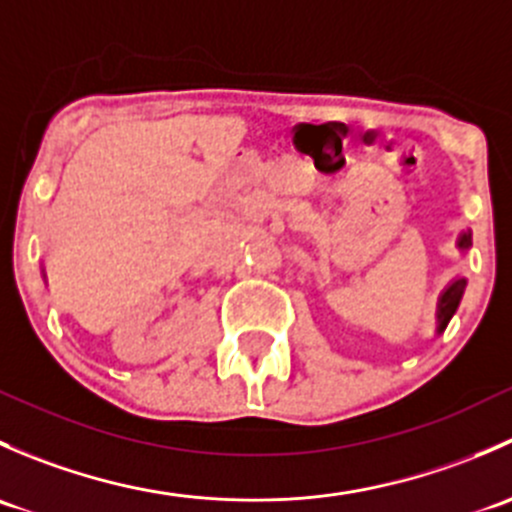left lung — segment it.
Listing matches in <instances>:
<instances>
[{"label":"left lung","mask_w":512,"mask_h":512,"mask_svg":"<svg viewBox=\"0 0 512 512\" xmlns=\"http://www.w3.org/2000/svg\"><path fill=\"white\" fill-rule=\"evenodd\" d=\"M468 247H471V232H461V237H458V250L466 252ZM463 292H466V277H456L451 285L443 289L441 297H438V309H436V322H438L436 332L438 334L448 327L451 317L456 314L458 304H461V299H463Z\"/></svg>","instance_id":"obj_1"}]
</instances>
